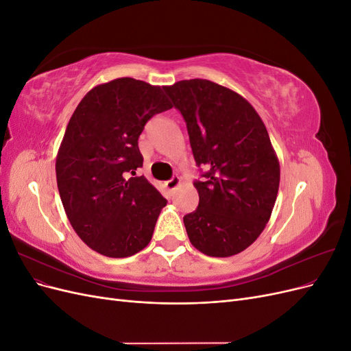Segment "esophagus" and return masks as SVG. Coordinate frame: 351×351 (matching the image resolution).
<instances>
[{
	"label": "esophagus",
	"instance_id": "1",
	"mask_svg": "<svg viewBox=\"0 0 351 351\" xmlns=\"http://www.w3.org/2000/svg\"><path fill=\"white\" fill-rule=\"evenodd\" d=\"M178 184H180V177H173V178L167 180V182L164 183V186L169 190V192H173V190H174Z\"/></svg>",
	"mask_w": 351,
	"mask_h": 351
}]
</instances>
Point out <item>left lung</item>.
<instances>
[{
	"instance_id": "left-lung-1",
	"label": "left lung",
	"mask_w": 351,
	"mask_h": 351,
	"mask_svg": "<svg viewBox=\"0 0 351 351\" xmlns=\"http://www.w3.org/2000/svg\"><path fill=\"white\" fill-rule=\"evenodd\" d=\"M164 92L186 121L202 177L199 205L183 218L187 236L208 256L237 254L259 237L278 193L267 127L246 99L214 82L182 80Z\"/></svg>"
}]
</instances>
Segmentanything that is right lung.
Listing matches in <instances>:
<instances>
[{
  "instance_id": "1",
  "label": "right lung",
  "mask_w": 351,
  "mask_h": 351,
  "mask_svg": "<svg viewBox=\"0 0 351 351\" xmlns=\"http://www.w3.org/2000/svg\"><path fill=\"white\" fill-rule=\"evenodd\" d=\"M169 104L159 86L121 77L89 90L60 146L58 192L71 227L90 249L127 258L151 241L167 199L136 171L146 123Z\"/></svg>"
}]
</instances>
